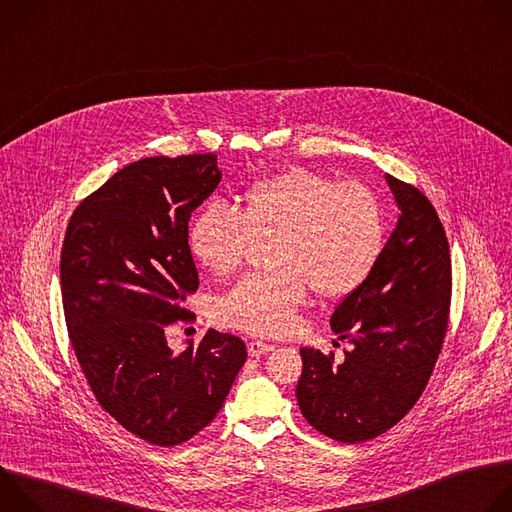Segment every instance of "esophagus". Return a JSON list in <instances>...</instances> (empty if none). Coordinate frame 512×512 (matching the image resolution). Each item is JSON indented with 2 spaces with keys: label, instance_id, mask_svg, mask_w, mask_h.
<instances>
[{
  "label": "esophagus",
  "instance_id": "34e87169",
  "mask_svg": "<svg viewBox=\"0 0 512 512\" xmlns=\"http://www.w3.org/2000/svg\"><path fill=\"white\" fill-rule=\"evenodd\" d=\"M247 350H249L251 356H263V354H267V352L273 350V344H267V342H263V340H251L249 346H247Z\"/></svg>",
  "mask_w": 512,
  "mask_h": 512
}]
</instances>
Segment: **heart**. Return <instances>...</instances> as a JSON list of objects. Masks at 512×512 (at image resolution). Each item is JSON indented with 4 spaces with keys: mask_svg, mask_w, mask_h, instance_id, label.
Wrapping results in <instances>:
<instances>
[{
    "mask_svg": "<svg viewBox=\"0 0 512 512\" xmlns=\"http://www.w3.org/2000/svg\"><path fill=\"white\" fill-rule=\"evenodd\" d=\"M261 239H271L273 267L239 279L218 302V318L249 334L283 336L296 326L308 283L322 298H344L371 275L385 243L381 202L360 182L291 168L249 184L235 210L204 206L188 229L192 255L218 277L241 269Z\"/></svg>",
    "mask_w": 512,
    "mask_h": 512,
    "instance_id": "obj_1",
    "label": "heart"
}]
</instances>
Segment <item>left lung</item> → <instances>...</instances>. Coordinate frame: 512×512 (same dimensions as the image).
Instances as JSON below:
<instances>
[{
    "mask_svg": "<svg viewBox=\"0 0 512 512\" xmlns=\"http://www.w3.org/2000/svg\"><path fill=\"white\" fill-rule=\"evenodd\" d=\"M399 221L364 283L334 310L330 324L352 344L344 360L302 348L296 387L306 421L344 444L391 429L417 403L440 356L452 298V259L444 225L415 186L387 174Z\"/></svg>",
    "mask_w": 512,
    "mask_h": 512,
    "instance_id": "left-lung-1",
    "label": "left lung"
}]
</instances>
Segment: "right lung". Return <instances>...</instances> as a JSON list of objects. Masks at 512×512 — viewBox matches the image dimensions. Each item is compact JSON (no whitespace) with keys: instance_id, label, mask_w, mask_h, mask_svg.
Returning a JSON list of instances; mask_svg holds the SVG:
<instances>
[{"instance_id":"1","label":"right lung","mask_w":512,"mask_h":512,"mask_svg":"<svg viewBox=\"0 0 512 512\" xmlns=\"http://www.w3.org/2000/svg\"><path fill=\"white\" fill-rule=\"evenodd\" d=\"M221 182L214 154L145 158L113 174L72 212L62 308L99 405L148 444L188 442L221 411L247 360L239 336L208 330L182 352L166 330L194 322L198 289L188 221Z\"/></svg>"}]
</instances>
